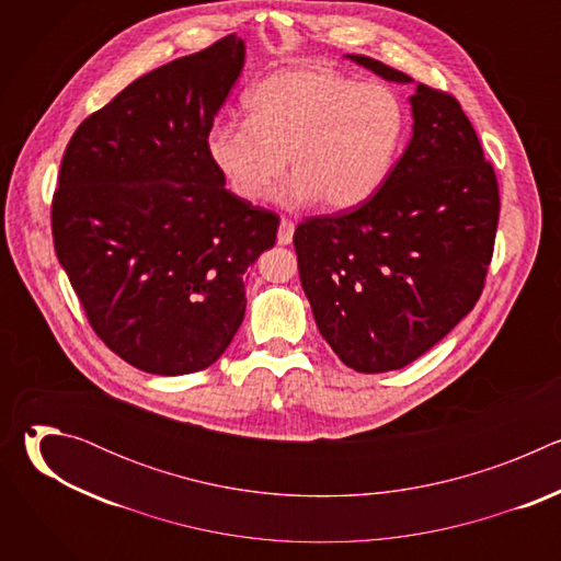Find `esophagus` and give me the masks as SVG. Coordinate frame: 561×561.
<instances>
[{
  "mask_svg": "<svg viewBox=\"0 0 561 561\" xmlns=\"http://www.w3.org/2000/svg\"><path fill=\"white\" fill-rule=\"evenodd\" d=\"M293 232H295V224L290 219H282L279 221V230H277V242L282 247L290 244L293 242Z\"/></svg>",
  "mask_w": 561,
  "mask_h": 561,
  "instance_id": "1",
  "label": "esophagus"
}]
</instances>
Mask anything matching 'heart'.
I'll return each mask as SVG.
<instances>
[{"label":"heart","mask_w":561,"mask_h":561,"mask_svg":"<svg viewBox=\"0 0 561 561\" xmlns=\"http://www.w3.org/2000/svg\"><path fill=\"white\" fill-rule=\"evenodd\" d=\"M247 122L210 126L206 150L234 195L257 202L282 178V197L348 210L386 182L407 115L383 84H355L333 70H284L266 77L244 102Z\"/></svg>","instance_id":"b5f03b06"}]
</instances>
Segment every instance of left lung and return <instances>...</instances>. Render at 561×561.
Here are the masks:
<instances>
[{
    "instance_id": "obj_1",
    "label": "left lung",
    "mask_w": 561,
    "mask_h": 561,
    "mask_svg": "<svg viewBox=\"0 0 561 561\" xmlns=\"http://www.w3.org/2000/svg\"><path fill=\"white\" fill-rule=\"evenodd\" d=\"M388 82L413 79L348 55ZM413 137L381 188L353 210L295 228L319 333L357 373L404 368L444 340L484 290L500 221L493 164L459 102L417 84Z\"/></svg>"
}]
</instances>
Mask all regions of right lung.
<instances>
[{
	"label": "right lung",
	"mask_w": 561,
	"mask_h": 561,
	"mask_svg": "<svg viewBox=\"0 0 561 561\" xmlns=\"http://www.w3.org/2000/svg\"><path fill=\"white\" fill-rule=\"evenodd\" d=\"M244 66V42L135 79L70 137L53 244L98 337L152 375L208 368L247 310L244 273L279 217L224 188L206 135Z\"/></svg>",
	"instance_id": "add662e5"
}]
</instances>
